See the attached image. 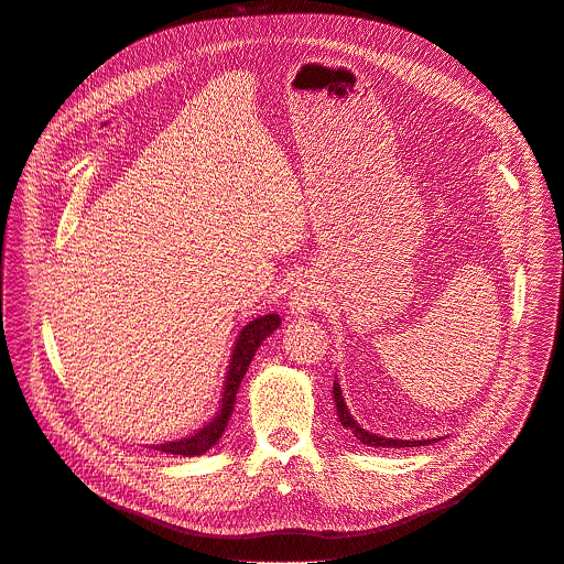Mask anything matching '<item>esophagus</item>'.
Masks as SVG:
<instances>
[{
  "label": "esophagus",
  "instance_id": "obj_1",
  "mask_svg": "<svg viewBox=\"0 0 564 564\" xmlns=\"http://www.w3.org/2000/svg\"><path fill=\"white\" fill-rule=\"evenodd\" d=\"M317 304V293L308 282H297L293 293H291V302L289 308L293 315H304L308 313L313 306Z\"/></svg>",
  "mask_w": 564,
  "mask_h": 564
}]
</instances>
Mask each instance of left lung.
<instances>
[{"mask_svg": "<svg viewBox=\"0 0 564 564\" xmlns=\"http://www.w3.org/2000/svg\"><path fill=\"white\" fill-rule=\"evenodd\" d=\"M333 400H335V409H337V417H340V424L351 429V433L369 444V446H393V448H400V446H424V444H431V442H437V440H391V437H382V435H376V433H369L367 429H362L349 413V406L345 404V398H343V391H340V384L333 382Z\"/></svg>", "mask_w": 564, "mask_h": 564, "instance_id": "1", "label": "left lung"}]
</instances>
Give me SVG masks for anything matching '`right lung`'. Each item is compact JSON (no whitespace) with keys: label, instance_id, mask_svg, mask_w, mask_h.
<instances>
[{"label":"right lung","instance_id":"obj_1","mask_svg":"<svg viewBox=\"0 0 564 564\" xmlns=\"http://www.w3.org/2000/svg\"><path fill=\"white\" fill-rule=\"evenodd\" d=\"M278 326H280V315H275V313L262 315V317L249 322L242 328L238 343H236V349H234V356H231L227 382H224V395H221L219 413L206 426H202L195 435H188V437L177 440V442L153 444L151 448H158V452H164V454L188 456L191 458V456H202L204 452H208L213 444H217L224 429H227V422H229L234 404H236V393L240 389V382L245 380V373H247L258 347L262 345L264 337H269Z\"/></svg>","mask_w":564,"mask_h":564}]
</instances>
